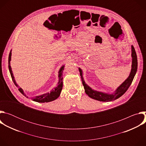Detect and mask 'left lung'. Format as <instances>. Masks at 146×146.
Instances as JSON below:
<instances>
[{"mask_svg":"<svg viewBox=\"0 0 146 146\" xmlns=\"http://www.w3.org/2000/svg\"><path fill=\"white\" fill-rule=\"evenodd\" d=\"M131 51H132L131 56L132 58V69H131V73L129 75V77L116 89V90L114 91V93L112 94L103 93L102 92H99V91L92 90L85 82L84 78H83V77H82V71L80 68H78L80 76L81 78L82 85L84 86L86 94L88 95L89 97L99 101L110 102L119 98L128 90V89L131 86V83L134 78V77L136 73L137 69V55H136L135 48L133 46H131Z\"/></svg>","mask_w":146,"mask_h":146,"instance_id":"1","label":"left lung"}]
</instances>
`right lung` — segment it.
<instances>
[{
    "label": "right lung",
    "mask_w": 146,
    "mask_h": 146,
    "mask_svg": "<svg viewBox=\"0 0 146 146\" xmlns=\"http://www.w3.org/2000/svg\"><path fill=\"white\" fill-rule=\"evenodd\" d=\"M11 56V50L10 51L9 55V71H10V74H11V77L12 78L13 81L14 83V84L15 85V86L18 88L19 91L23 95H24L25 96H26L27 98H28L25 94L23 90L21 88H20L15 82V80L14 79V77L13 76V72H12V70H11V66H10ZM64 67H65V66L63 65L60 68V69L59 70V72H58V73H59V74H58L59 81L58 82V86L56 87L55 88H53L50 93L48 92V93H46V94H43V95H40V96H36L35 98H34L33 99V101L39 102V103L49 102H51V101H53V100H55L56 99H57L59 96L60 92H61L62 89V87H63V81H62V80H63V77H62V76H63V74H62V73H63V71L64 70Z\"/></svg>",
    "instance_id": "obj_1"
}]
</instances>
